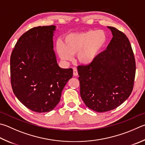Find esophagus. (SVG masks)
Segmentation results:
<instances>
[{
	"instance_id": "1",
	"label": "esophagus",
	"mask_w": 145,
	"mask_h": 145,
	"mask_svg": "<svg viewBox=\"0 0 145 145\" xmlns=\"http://www.w3.org/2000/svg\"><path fill=\"white\" fill-rule=\"evenodd\" d=\"M73 74L74 76H77L78 75V72H77V69L75 67L73 68Z\"/></svg>"
}]
</instances>
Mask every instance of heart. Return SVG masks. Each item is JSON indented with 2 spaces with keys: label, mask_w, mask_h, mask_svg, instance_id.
<instances>
[{
  "label": "heart",
  "mask_w": 145,
  "mask_h": 145,
  "mask_svg": "<svg viewBox=\"0 0 145 145\" xmlns=\"http://www.w3.org/2000/svg\"><path fill=\"white\" fill-rule=\"evenodd\" d=\"M106 41V36L103 31L88 30L67 35L64 44L61 42L57 43L56 50L64 61H72L73 55L78 54L79 62L87 65L96 58Z\"/></svg>",
  "instance_id": "obj_1"
}]
</instances>
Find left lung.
Instances as JSON below:
<instances>
[{"label": "left lung", "instance_id": "1", "mask_svg": "<svg viewBox=\"0 0 145 145\" xmlns=\"http://www.w3.org/2000/svg\"><path fill=\"white\" fill-rule=\"evenodd\" d=\"M113 38L105 51L86 65H78L81 98L97 112L110 111L122 104L132 93L136 61L124 33L112 27Z\"/></svg>", "mask_w": 145, "mask_h": 145}]
</instances>
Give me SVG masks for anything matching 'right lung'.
<instances>
[{
    "instance_id": "right-lung-1",
    "label": "right lung",
    "mask_w": 145,
    "mask_h": 145,
    "mask_svg": "<svg viewBox=\"0 0 145 145\" xmlns=\"http://www.w3.org/2000/svg\"><path fill=\"white\" fill-rule=\"evenodd\" d=\"M54 25L34 27L20 37L10 59L13 93L27 108L37 113L53 110L61 99L73 69H63L53 51Z\"/></svg>"
}]
</instances>
